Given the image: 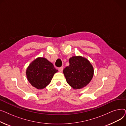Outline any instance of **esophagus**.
I'll return each instance as SVG.
<instances>
[{
  "mask_svg": "<svg viewBox=\"0 0 126 126\" xmlns=\"http://www.w3.org/2000/svg\"><path fill=\"white\" fill-rule=\"evenodd\" d=\"M58 70L60 72H62L63 70V67H59L58 68Z\"/></svg>",
  "mask_w": 126,
  "mask_h": 126,
  "instance_id": "1",
  "label": "esophagus"
}]
</instances>
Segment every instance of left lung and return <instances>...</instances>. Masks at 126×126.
Masks as SVG:
<instances>
[{"mask_svg":"<svg viewBox=\"0 0 126 126\" xmlns=\"http://www.w3.org/2000/svg\"><path fill=\"white\" fill-rule=\"evenodd\" d=\"M69 65L63 70L67 83L74 89L85 87L92 80L94 70L90 62L81 56H74L69 59Z\"/></svg>","mask_w":126,"mask_h":126,"instance_id":"8db88e82","label":"left lung"}]
</instances>
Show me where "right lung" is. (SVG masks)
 I'll use <instances>...</instances> for the list:
<instances>
[{
  "mask_svg": "<svg viewBox=\"0 0 126 126\" xmlns=\"http://www.w3.org/2000/svg\"><path fill=\"white\" fill-rule=\"evenodd\" d=\"M57 71L52 63L44 58L39 57L29 65L26 75L28 80L33 87L42 89L50 83Z\"/></svg>",
  "mask_w": 126,
  "mask_h": 126,
  "instance_id": "1",
  "label": "right lung"
}]
</instances>
